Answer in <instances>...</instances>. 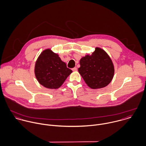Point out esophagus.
<instances>
[{
	"instance_id": "1",
	"label": "esophagus",
	"mask_w": 146,
	"mask_h": 146,
	"mask_svg": "<svg viewBox=\"0 0 146 146\" xmlns=\"http://www.w3.org/2000/svg\"><path fill=\"white\" fill-rule=\"evenodd\" d=\"M72 70H73V71H74V72H75V71H77V68L76 67H75V68H73L72 69Z\"/></svg>"
}]
</instances>
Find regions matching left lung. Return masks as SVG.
Returning <instances> with one entry per match:
<instances>
[{
    "label": "left lung",
    "mask_w": 146,
    "mask_h": 146,
    "mask_svg": "<svg viewBox=\"0 0 146 146\" xmlns=\"http://www.w3.org/2000/svg\"><path fill=\"white\" fill-rule=\"evenodd\" d=\"M78 72L88 86L92 89L104 88L112 81L115 73L112 60L100 47L81 58Z\"/></svg>",
    "instance_id": "8db88e82"
}]
</instances>
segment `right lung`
<instances>
[{
  "label": "right lung",
  "instance_id": "add662e5",
  "mask_svg": "<svg viewBox=\"0 0 146 146\" xmlns=\"http://www.w3.org/2000/svg\"><path fill=\"white\" fill-rule=\"evenodd\" d=\"M72 70L66 67L58 54L51 49L43 50L36 59L34 73L38 82L44 88L57 89L60 88Z\"/></svg>",
  "mask_w": 146,
  "mask_h": 146
}]
</instances>
